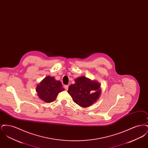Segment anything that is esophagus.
I'll list each match as a JSON object with an SVG mask.
<instances>
[{"instance_id": "obj_1", "label": "esophagus", "mask_w": 148, "mask_h": 148, "mask_svg": "<svg viewBox=\"0 0 148 148\" xmlns=\"http://www.w3.org/2000/svg\"><path fill=\"white\" fill-rule=\"evenodd\" d=\"M68 87H69V86L67 85H64V88H65V89L66 90H68Z\"/></svg>"}]
</instances>
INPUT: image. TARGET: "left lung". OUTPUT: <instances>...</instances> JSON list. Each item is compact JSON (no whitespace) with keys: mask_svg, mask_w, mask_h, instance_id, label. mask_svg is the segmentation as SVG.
I'll list each match as a JSON object with an SVG mask.
<instances>
[{"mask_svg":"<svg viewBox=\"0 0 148 148\" xmlns=\"http://www.w3.org/2000/svg\"><path fill=\"white\" fill-rule=\"evenodd\" d=\"M75 84L69 86L68 92L78 106L87 108L98 100L101 93L100 84L84 76L76 78Z\"/></svg>","mask_w":148,"mask_h":148,"instance_id":"8db88e82","label":"left lung"}]
</instances>
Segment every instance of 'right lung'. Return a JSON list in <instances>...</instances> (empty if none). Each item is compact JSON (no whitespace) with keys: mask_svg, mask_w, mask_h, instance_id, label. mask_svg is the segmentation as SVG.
I'll list each match as a JSON object with an SVG mask.
<instances>
[{"mask_svg":"<svg viewBox=\"0 0 148 148\" xmlns=\"http://www.w3.org/2000/svg\"><path fill=\"white\" fill-rule=\"evenodd\" d=\"M64 90L60 81L49 75L44 77L36 88L38 97L46 103L54 101L58 94Z\"/></svg>","mask_w":148,"mask_h":148,"instance_id":"1","label":"right lung"}]
</instances>
